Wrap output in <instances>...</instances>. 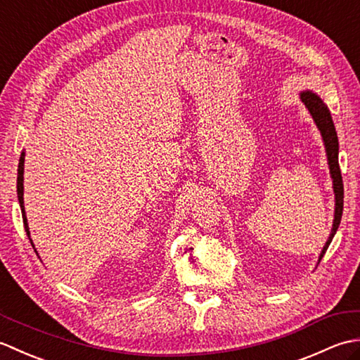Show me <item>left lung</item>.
Segmentation results:
<instances>
[{
  "label": "left lung",
  "instance_id": "8db88e82",
  "mask_svg": "<svg viewBox=\"0 0 360 360\" xmlns=\"http://www.w3.org/2000/svg\"><path fill=\"white\" fill-rule=\"evenodd\" d=\"M300 101L303 102L304 106H307L312 120H314V124L319 128L320 136H322L328 165H330V174L333 179V190H334V200H335L333 229L322 252H320V257H319V262H320L322 257L325 255L328 246L331 244L335 232H338L340 219H342V212H343V182H342V174H340V167H339V139H338V131H335L334 122L331 117V112L328 110V106L325 105L322 98H320L316 93H312L311 89H304V91H300Z\"/></svg>",
  "mask_w": 360,
  "mask_h": 360
}]
</instances>
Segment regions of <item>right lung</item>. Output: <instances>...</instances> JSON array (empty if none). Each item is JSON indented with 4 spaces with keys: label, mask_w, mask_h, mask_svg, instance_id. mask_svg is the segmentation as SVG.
<instances>
[{
    "label": "right lung",
    "mask_w": 360,
    "mask_h": 360,
    "mask_svg": "<svg viewBox=\"0 0 360 360\" xmlns=\"http://www.w3.org/2000/svg\"><path fill=\"white\" fill-rule=\"evenodd\" d=\"M25 156L26 153L22 151L21 156H20V162H18V178H17V193H18V202H20V209H21V215H22V223H25V231L29 236L30 244H32L34 248V243L32 238H30V232H29V226H27V218H26V212H25V186H22V182H25V178H22V174H25ZM37 252V250H35Z\"/></svg>",
    "instance_id": "right-lung-1"
}]
</instances>
